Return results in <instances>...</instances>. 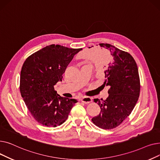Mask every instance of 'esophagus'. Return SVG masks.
Instances as JSON below:
<instances>
[{
  "label": "esophagus",
  "mask_w": 160,
  "mask_h": 160,
  "mask_svg": "<svg viewBox=\"0 0 160 160\" xmlns=\"http://www.w3.org/2000/svg\"><path fill=\"white\" fill-rule=\"evenodd\" d=\"M80 101L84 104H89L92 102V99L91 97H83L80 98Z\"/></svg>",
  "instance_id": "1"
}]
</instances>
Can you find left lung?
<instances>
[{"label": "left lung", "instance_id": "1", "mask_svg": "<svg viewBox=\"0 0 160 160\" xmlns=\"http://www.w3.org/2000/svg\"><path fill=\"white\" fill-rule=\"evenodd\" d=\"M102 51L99 54L100 65L104 66L105 81L110 86L108 97L94 99L100 108V113L91 121L104 130L116 128L127 118L135 107L140 93V80L138 66L133 58L127 52L110 44L100 43Z\"/></svg>", "mask_w": 160, "mask_h": 160}]
</instances>
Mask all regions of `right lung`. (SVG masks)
Segmentation results:
<instances>
[{"instance_id": "add662e5", "label": "right lung", "mask_w": 160, "mask_h": 160, "mask_svg": "<svg viewBox=\"0 0 160 160\" xmlns=\"http://www.w3.org/2000/svg\"><path fill=\"white\" fill-rule=\"evenodd\" d=\"M82 48L50 45L34 52L24 62L20 77V91L29 112L39 124L56 127L67 119L77 100L60 97L54 86L74 56Z\"/></svg>"}]
</instances>
